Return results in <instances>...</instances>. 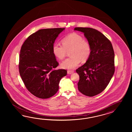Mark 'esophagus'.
<instances>
[{
  "label": "esophagus",
  "instance_id": "esophagus-1",
  "mask_svg": "<svg viewBox=\"0 0 132 132\" xmlns=\"http://www.w3.org/2000/svg\"><path fill=\"white\" fill-rule=\"evenodd\" d=\"M73 72H74V71H70V70H68V71H67V73H68V74H70V75L72 74V73Z\"/></svg>",
  "mask_w": 132,
  "mask_h": 132
}]
</instances>
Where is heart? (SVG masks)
Returning a JSON list of instances; mask_svg holds the SVG:
<instances>
[{"instance_id": "heart-1", "label": "heart", "mask_w": 132, "mask_h": 132, "mask_svg": "<svg viewBox=\"0 0 132 132\" xmlns=\"http://www.w3.org/2000/svg\"><path fill=\"white\" fill-rule=\"evenodd\" d=\"M62 45L54 44L53 46V53L59 60L63 59L67 51H70V57L66 59L61 63L62 68L71 70L79 65L80 61L85 62L88 60L92 53V47L88 40L80 35L73 33L66 36L62 40Z\"/></svg>"}]
</instances>
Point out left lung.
<instances>
[{
    "mask_svg": "<svg viewBox=\"0 0 132 132\" xmlns=\"http://www.w3.org/2000/svg\"><path fill=\"white\" fill-rule=\"evenodd\" d=\"M84 33L92 53L86 63L76 72L79 76L78 89L85 95L95 96L106 88L115 72V54L110 41L101 32L90 28H75Z\"/></svg>",
    "mask_w": 132,
    "mask_h": 132,
    "instance_id": "obj_1",
    "label": "left lung"
}]
</instances>
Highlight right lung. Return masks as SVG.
<instances>
[{
	"label": "right lung",
	"mask_w": 132,
	"mask_h": 132,
	"mask_svg": "<svg viewBox=\"0 0 132 132\" xmlns=\"http://www.w3.org/2000/svg\"><path fill=\"white\" fill-rule=\"evenodd\" d=\"M64 29L39 30L28 37L21 48L20 76L28 91L38 98L54 96L59 90L60 79L67 75L66 70H54L59 63L52 50L56 38Z\"/></svg>",
	"instance_id": "add662e5"
}]
</instances>
